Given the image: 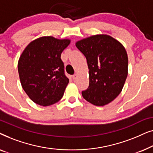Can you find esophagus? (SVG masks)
I'll return each mask as SVG.
<instances>
[{
    "label": "esophagus",
    "instance_id": "obj_1",
    "mask_svg": "<svg viewBox=\"0 0 153 153\" xmlns=\"http://www.w3.org/2000/svg\"><path fill=\"white\" fill-rule=\"evenodd\" d=\"M77 77H78V75H77L76 74H75L73 75V76H72V79H73V80H74V81L76 80V79H77Z\"/></svg>",
    "mask_w": 153,
    "mask_h": 153
}]
</instances>
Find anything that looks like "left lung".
<instances>
[{
	"label": "left lung",
	"instance_id": "8db88e82",
	"mask_svg": "<svg viewBox=\"0 0 153 153\" xmlns=\"http://www.w3.org/2000/svg\"><path fill=\"white\" fill-rule=\"evenodd\" d=\"M76 47L85 56L89 69V86L83 97L95 106H103L121 93L128 74V57L124 46L106 34L77 41Z\"/></svg>",
	"mask_w": 153,
	"mask_h": 153
}]
</instances>
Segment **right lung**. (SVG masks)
<instances>
[{"label": "right lung", "mask_w": 153, "mask_h": 153, "mask_svg": "<svg viewBox=\"0 0 153 153\" xmlns=\"http://www.w3.org/2000/svg\"><path fill=\"white\" fill-rule=\"evenodd\" d=\"M70 42L44 36L30 42L23 51L18 61L20 82L35 104L50 106L63 96L69 79L65 76L60 56Z\"/></svg>", "instance_id": "1"}]
</instances>
